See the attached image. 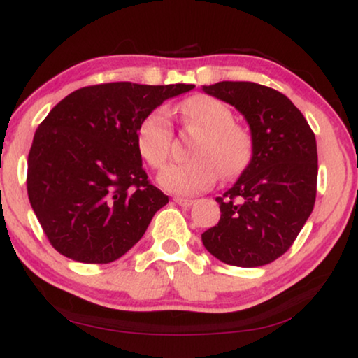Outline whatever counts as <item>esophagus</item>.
Segmentation results:
<instances>
[{"label": "esophagus", "instance_id": "obj_1", "mask_svg": "<svg viewBox=\"0 0 358 358\" xmlns=\"http://www.w3.org/2000/svg\"><path fill=\"white\" fill-rule=\"evenodd\" d=\"M174 202L180 205V207H192V205L195 203V200L184 199V197H174Z\"/></svg>", "mask_w": 358, "mask_h": 358}]
</instances>
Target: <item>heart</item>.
I'll use <instances>...</instances> for the list:
<instances>
[{
    "label": "heart",
    "instance_id": "obj_1",
    "mask_svg": "<svg viewBox=\"0 0 358 358\" xmlns=\"http://www.w3.org/2000/svg\"><path fill=\"white\" fill-rule=\"evenodd\" d=\"M182 124L199 135L189 150L190 161L169 164L159 174L166 190L192 195L212 187L222 176L231 179L248 168L254 155V136L234 122L229 106L217 97L199 94L180 107ZM174 143V125L164 107L151 110L138 125V148L146 163L161 169L168 163Z\"/></svg>",
    "mask_w": 358,
    "mask_h": 358
}]
</instances>
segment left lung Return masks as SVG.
Returning <instances> with one entry per match:
<instances>
[{
  "instance_id": "obj_1",
  "label": "left lung",
  "mask_w": 358,
  "mask_h": 358,
  "mask_svg": "<svg viewBox=\"0 0 358 358\" xmlns=\"http://www.w3.org/2000/svg\"><path fill=\"white\" fill-rule=\"evenodd\" d=\"M236 107L254 136L251 163L220 203V222L203 246L224 264L259 267L285 254L313 212L317 150L311 127L282 92L249 81L203 86Z\"/></svg>"
}]
</instances>
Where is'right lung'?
<instances>
[{"label": "right lung", "instance_id": "add662e5", "mask_svg": "<svg viewBox=\"0 0 358 358\" xmlns=\"http://www.w3.org/2000/svg\"><path fill=\"white\" fill-rule=\"evenodd\" d=\"M192 87L104 83L76 90L48 112L29 151L27 194L58 252L109 264L140 241L169 199L141 166L138 125Z\"/></svg>", "mask_w": 358, "mask_h": 358}]
</instances>
